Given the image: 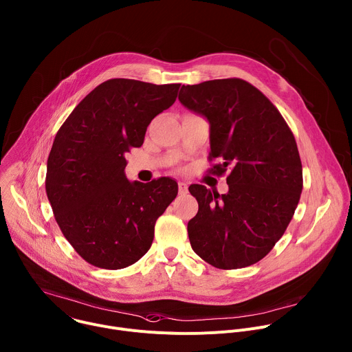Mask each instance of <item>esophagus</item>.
I'll list each match as a JSON object with an SVG mask.
<instances>
[{
	"mask_svg": "<svg viewBox=\"0 0 352 352\" xmlns=\"http://www.w3.org/2000/svg\"><path fill=\"white\" fill-rule=\"evenodd\" d=\"M178 192H179V195H186L188 193V184L178 182Z\"/></svg>",
	"mask_w": 352,
	"mask_h": 352,
	"instance_id": "esophagus-1",
	"label": "esophagus"
}]
</instances>
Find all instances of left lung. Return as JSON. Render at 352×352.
Returning a JSON list of instances; mask_svg holds the SVG:
<instances>
[{
  "instance_id": "8db88e82",
  "label": "left lung",
  "mask_w": 352,
  "mask_h": 352,
  "mask_svg": "<svg viewBox=\"0 0 352 352\" xmlns=\"http://www.w3.org/2000/svg\"><path fill=\"white\" fill-rule=\"evenodd\" d=\"M179 102L210 122L208 160L226 171V195L190 185L199 203L188 222L193 252L219 270L263 260L283 236L302 190L294 135L275 104L242 78L182 85Z\"/></svg>"
}]
</instances>
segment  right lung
I'll return each instance as SVG.
<instances>
[{
	"label": "right lung",
	"instance_id": "1",
	"mask_svg": "<svg viewBox=\"0 0 352 352\" xmlns=\"http://www.w3.org/2000/svg\"><path fill=\"white\" fill-rule=\"evenodd\" d=\"M179 85L110 78L74 107L55 135L47 196L63 236L94 267L137 263L178 193L177 182L166 177L131 184L124 156L142 146L148 126L175 102Z\"/></svg>",
	"mask_w": 352,
	"mask_h": 352
}]
</instances>
